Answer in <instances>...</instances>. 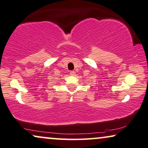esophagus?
I'll return each mask as SVG.
<instances>
[{
	"mask_svg": "<svg viewBox=\"0 0 148 148\" xmlns=\"http://www.w3.org/2000/svg\"><path fill=\"white\" fill-rule=\"evenodd\" d=\"M70 75H72V76H74L76 74V72H74V71H70Z\"/></svg>",
	"mask_w": 148,
	"mask_h": 148,
	"instance_id": "obj_1",
	"label": "esophagus"
}]
</instances>
